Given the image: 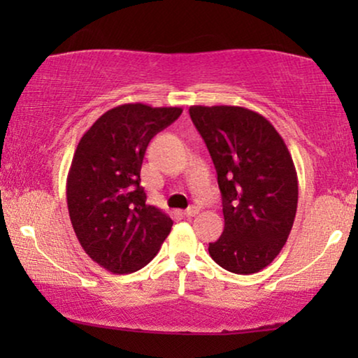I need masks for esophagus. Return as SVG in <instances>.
Segmentation results:
<instances>
[{"instance_id": "1", "label": "esophagus", "mask_w": 358, "mask_h": 358, "mask_svg": "<svg viewBox=\"0 0 358 358\" xmlns=\"http://www.w3.org/2000/svg\"><path fill=\"white\" fill-rule=\"evenodd\" d=\"M199 212H200V208L195 207V205H192V207H189L187 210H184V215L187 218H190V217H195V215H199Z\"/></svg>"}]
</instances>
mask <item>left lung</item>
I'll return each mask as SVG.
<instances>
[{
    "instance_id": "1",
    "label": "left lung",
    "mask_w": 358,
    "mask_h": 358,
    "mask_svg": "<svg viewBox=\"0 0 358 358\" xmlns=\"http://www.w3.org/2000/svg\"><path fill=\"white\" fill-rule=\"evenodd\" d=\"M217 169L224 229L208 252L220 267L249 275L267 267L285 246L298 203L295 164L266 117L238 106H192Z\"/></svg>"
}]
</instances>
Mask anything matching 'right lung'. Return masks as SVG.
I'll list each match as a JSON object with an SVG mask.
<instances>
[{
  "mask_svg": "<svg viewBox=\"0 0 358 358\" xmlns=\"http://www.w3.org/2000/svg\"><path fill=\"white\" fill-rule=\"evenodd\" d=\"M180 114V107L117 106L76 146L66 178L68 212L81 248L106 271H140L168 238L173 220L146 203L140 171L150 140Z\"/></svg>",
  "mask_w": 358,
  "mask_h": 358,
  "instance_id": "obj_1",
  "label": "right lung"
}]
</instances>
